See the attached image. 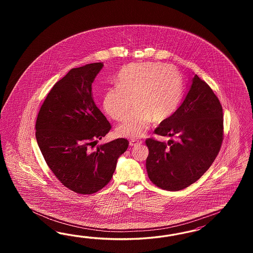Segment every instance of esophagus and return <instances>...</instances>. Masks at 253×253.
I'll use <instances>...</instances> for the list:
<instances>
[{
  "label": "esophagus",
  "instance_id": "34e87169",
  "mask_svg": "<svg viewBox=\"0 0 253 253\" xmlns=\"http://www.w3.org/2000/svg\"><path fill=\"white\" fill-rule=\"evenodd\" d=\"M140 144H142V141H136V140H130V143H129L130 146H136Z\"/></svg>",
  "mask_w": 253,
  "mask_h": 253
}]
</instances>
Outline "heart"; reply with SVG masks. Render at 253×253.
I'll use <instances>...</instances> for the list:
<instances>
[{"label": "heart", "mask_w": 253, "mask_h": 253, "mask_svg": "<svg viewBox=\"0 0 253 253\" xmlns=\"http://www.w3.org/2000/svg\"><path fill=\"white\" fill-rule=\"evenodd\" d=\"M117 88L104 95V108L113 120L123 121L132 107L135 109L118 128L123 137L140 138L150 124L172 115L182 97V82L176 69L160 63L130 64L116 78Z\"/></svg>", "instance_id": "1"}]
</instances>
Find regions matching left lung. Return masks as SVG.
Returning a JSON list of instances; mask_svg holds the SVG:
<instances>
[{
    "instance_id": "1",
    "label": "left lung",
    "mask_w": 253,
    "mask_h": 253,
    "mask_svg": "<svg viewBox=\"0 0 253 253\" xmlns=\"http://www.w3.org/2000/svg\"><path fill=\"white\" fill-rule=\"evenodd\" d=\"M155 133L175 140L166 144L146 139L148 177L162 189L182 190L206 172L220 151L223 139L222 105L211 88L195 75L182 105L161 122Z\"/></svg>"
}]
</instances>
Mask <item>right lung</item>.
I'll return each mask as SVG.
<instances>
[{
    "label": "right lung",
    "mask_w": 253,
    "mask_h": 253,
    "mask_svg": "<svg viewBox=\"0 0 253 253\" xmlns=\"http://www.w3.org/2000/svg\"><path fill=\"white\" fill-rule=\"evenodd\" d=\"M103 66L92 63L70 69L46 96L35 126L48 167L63 185L83 195L109 183L129 146L127 139L119 138L90 149L111 129L92 98V84Z\"/></svg>",
    "instance_id": "1"
}]
</instances>
